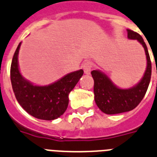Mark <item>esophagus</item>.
I'll return each mask as SVG.
<instances>
[{"label": "esophagus", "mask_w": 157, "mask_h": 157, "mask_svg": "<svg viewBox=\"0 0 157 157\" xmlns=\"http://www.w3.org/2000/svg\"><path fill=\"white\" fill-rule=\"evenodd\" d=\"M82 68L84 69L85 74H90L91 70L93 68V64L90 61H85L82 65Z\"/></svg>", "instance_id": "esophagus-1"}]
</instances>
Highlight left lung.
<instances>
[{"mask_svg": "<svg viewBox=\"0 0 157 157\" xmlns=\"http://www.w3.org/2000/svg\"><path fill=\"white\" fill-rule=\"evenodd\" d=\"M128 37L137 40L143 45L147 57V68L139 84L128 89H121L113 84L110 79L98 70H93L91 74L94 80L95 102L103 113L118 114L131 111L142 101L149 85L152 75V63L146 44L139 33L127 29Z\"/></svg>", "mask_w": 157, "mask_h": 157, "instance_id": "8db88e82", "label": "left lung"}]
</instances>
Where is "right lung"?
I'll list each match as a JSON object with an SVG mask.
<instances>
[{
    "instance_id": "right-lung-1",
    "label": "right lung",
    "mask_w": 157,
    "mask_h": 157,
    "mask_svg": "<svg viewBox=\"0 0 157 157\" xmlns=\"http://www.w3.org/2000/svg\"><path fill=\"white\" fill-rule=\"evenodd\" d=\"M20 43L14 52L11 68L13 90L20 105L37 119L52 121L63 115L68 105V94L83 76L82 69L71 72L48 86H36L22 77L18 68Z\"/></svg>"
}]
</instances>
